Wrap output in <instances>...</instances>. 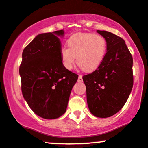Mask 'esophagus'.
I'll return each instance as SVG.
<instances>
[{"mask_svg":"<svg viewBox=\"0 0 148 148\" xmlns=\"http://www.w3.org/2000/svg\"><path fill=\"white\" fill-rule=\"evenodd\" d=\"M78 81H79V82H82L83 81V76L82 75L79 76V78H78Z\"/></svg>","mask_w":148,"mask_h":148,"instance_id":"34e87169","label":"esophagus"}]
</instances>
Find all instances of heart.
I'll return each instance as SVG.
<instances>
[{
	"mask_svg": "<svg viewBox=\"0 0 148 148\" xmlns=\"http://www.w3.org/2000/svg\"><path fill=\"white\" fill-rule=\"evenodd\" d=\"M67 47L60 49L62 64L72 69L76 62L85 72H92L99 67L106 53V39L90 33H76L67 40Z\"/></svg>",
	"mask_w": 148,
	"mask_h": 148,
	"instance_id": "b5f03b06",
	"label": "heart"
}]
</instances>
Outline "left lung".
Segmentation results:
<instances>
[{"label": "left lung", "mask_w": 148, "mask_h": 148, "mask_svg": "<svg viewBox=\"0 0 148 148\" xmlns=\"http://www.w3.org/2000/svg\"><path fill=\"white\" fill-rule=\"evenodd\" d=\"M107 51L96 70L83 76L90 111L98 118L115 115L127 102L134 84L133 58L125 40L105 30Z\"/></svg>", "instance_id": "obj_1"}]
</instances>
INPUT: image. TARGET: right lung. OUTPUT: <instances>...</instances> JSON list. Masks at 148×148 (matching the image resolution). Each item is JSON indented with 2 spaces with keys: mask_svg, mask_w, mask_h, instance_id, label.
I'll list each match as a JSON object with an SVG mask.
<instances>
[{
  "mask_svg": "<svg viewBox=\"0 0 148 148\" xmlns=\"http://www.w3.org/2000/svg\"><path fill=\"white\" fill-rule=\"evenodd\" d=\"M63 30L37 35L22 53L21 91L35 114L51 120L65 113L78 75L62 64L60 37Z\"/></svg>",
  "mask_w": 148,
  "mask_h": 148,
  "instance_id": "right-lung-1",
  "label": "right lung"
}]
</instances>
